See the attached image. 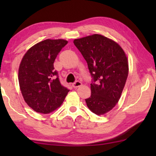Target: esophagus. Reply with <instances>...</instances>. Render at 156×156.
Wrapping results in <instances>:
<instances>
[{
  "label": "esophagus",
  "mask_w": 156,
  "mask_h": 156,
  "mask_svg": "<svg viewBox=\"0 0 156 156\" xmlns=\"http://www.w3.org/2000/svg\"><path fill=\"white\" fill-rule=\"evenodd\" d=\"M82 83L80 82V81H76L75 82L72 84V87H73L74 88H76V87H80L82 86Z\"/></svg>",
  "instance_id": "esophagus-1"
}]
</instances>
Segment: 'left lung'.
<instances>
[{
  "instance_id": "obj_1",
  "label": "left lung",
  "mask_w": 156,
  "mask_h": 156,
  "mask_svg": "<svg viewBox=\"0 0 156 156\" xmlns=\"http://www.w3.org/2000/svg\"><path fill=\"white\" fill-rule=\"evenodd\" d=\"M74 44L85 60L97 84H91V95L85 99L97 115L110 112L120 99L129 74V61L119 44L99 34L75 39Z\"/></svg>"
}]
</instances>
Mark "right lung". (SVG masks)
<instances>
[{
  "instance_id": "right-lung-1",
  "label": "right lung",
  "mask_w": 156,
  "mask_h": 156,
  "mask_svg": "<svg viewBox=\"0 0 156 156\" xmlns=\"http://www.w3.org/2000/svg\"><path fill=\"white\" fill-rule=\"evenodd\" d=\"M67 43L63 39H47L31 47L22 58L18 69L20 89L25 101L36 112H54L69 92L54 67L57 55Z\"/></svg>"
}]
</instances>
